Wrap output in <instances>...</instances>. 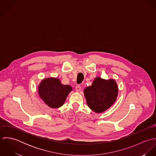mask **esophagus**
<instances>
[{
    "label": "esophagus",
    "mask_w": 156,
    "mask_h": 156,
    "mask_svg": "<svg viewBox=\"0 0 156 156\" xmlns=\"http://www.w3.org/2000/svg\"><path fill=\"white\" fill-rule=\"evenodd\" d=\"M81 90V86L80 85H77L76 87V90L77 92H79L80 90Z\"/></svg>",
    "instance_id": "obj_1"
}]
</instances>
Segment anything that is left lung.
I'll return each mask as SVG.
<instances>
[{
	"label": "left lung",
	"instance_id": "8db88e82",
	"mask_svg": "<svg viewBox=\"0 0 156 156\" xmlns=\"http://www.w3.org/2000/svg\"><path fill=\"white\" fill-rule=\"evenodd\" d=\"M118 87L113 79L96 77L91 86L84 89V95L89 108L99 113L106 111L116 100Z\"/></svg>",
	"mask_w": 156,
	"mask_h": 156
}]
</instances>
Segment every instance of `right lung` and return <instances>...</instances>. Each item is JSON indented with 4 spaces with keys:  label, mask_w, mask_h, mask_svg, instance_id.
I'll return each instance as SVG.
<instances>
[{
    "label": "right lung",
    "mask_w": 156,
    "mask_h": 156,
    "mask_svg": "<svg viewBox=\"0 0 156 156\" xmlns=\"http://www.w3.org/2000/svg\"><path fill=\"white\" fill-rule=\"evenodd\" d=\"M71 90V86L64 85L59 79L53 77L43 79L38 88L40 98L51 108L62 106Z\"/></svg>",
    "instance_id": "add662e5"
}]
</instances>
